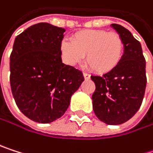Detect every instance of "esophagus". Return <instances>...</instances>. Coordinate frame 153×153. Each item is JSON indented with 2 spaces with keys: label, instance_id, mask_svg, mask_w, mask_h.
Here are the masks:
<instances>
[{
  "label": "esophagus",
  "instance_id": "34e87169",
  "mask_svg": "<svg viewBox=\"0 0 153 153\" xmlns=\"http://www.w3.org/2000/svg\"><path fill=\"white\" fill-rule=\"evenodd\" d=\"M83 76H84V79H85V80H90V79H91V75L88 74V73H86V72L83 73Z\"/></svg>",
  "mask_w": 153,
  "mask_h": 153
}]
</instances>
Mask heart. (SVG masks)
<instances>
[{
    "instance_id": "1",
    "label": "heart",
    "mask_w": 153,
    "mask_h": 153,
    "mask_svg": "<svg viewBox=\"0 0 153 153\" xmlns=\"http://www.w3.org/2000/svg\"><path fill=\"white\" fill-rule=\"evenodd\" d=\"M71 41L62 40L61 51L65 61L75 65L86 55V62L92 71L105 74L114 70L121 62L124 42L116 32L102 29H84L74 33Z\"/></svg>"
}]
</instances>
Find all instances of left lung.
<instances>
[{"mask_svg":"<svg viewBox=\"0 0 153 153\" xmlns=\"http://www.w3.org/2000/svg\"><path fill=\"white\" fill-rule=\"evenodd\" d=\"M111 27L122 37L124 54L119 64L101 76H91L96 85L92 95L96 117L107 125H121L139 110L146 88L145 59L140 42L118 24Z\"/></svg>","mask_w":153,"mask_h":153,"instance_id":"left-lung-1","label":"left lung"}]
</instances>
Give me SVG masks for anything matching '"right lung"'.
I'll use <instances>...</instances> for the list:
<instances>
[{
  "label": "right lung",
  "mask_w": 153,
  "mask_h": 153,
  "mask_svg": "<svg viewBox=\"0 0 153 153\" xmlns=\"http://www.w3.org/2000/svg\"><path fill=\"white\" fill-rule=\"evenodd\" d=\"M64 31L42 22L14 41L10 57L12 95L19 110L37 123L48 124L63 116L84 81L81 71L62 62Z\"/></svg>",
  "instance_id": "add662e5"
}]
</instances>
